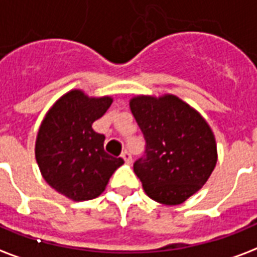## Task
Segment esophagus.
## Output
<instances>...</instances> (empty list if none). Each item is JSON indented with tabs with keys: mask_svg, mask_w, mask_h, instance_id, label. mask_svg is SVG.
Returning a JSON list of instances; mask_svg holds the SVG:
<instances>
[{
	"mask_svg": "<svg viewBox=\"0 0 257 257\" xmlns=\"http://www.w3.org/2000/svg\"><path fill=\"white\" fill-rule=\"evenodd\" d=\"M121 158L125 160V163L126 164L132 163V156H131V154H129L128 151H124V152H122V155H121Z\"/></svg>",
	"mask_w": 257,
	"mask_h": 257,
	"instance_id": "34e87169",
	"label": "esophagus"
}]
</instances>
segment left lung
<instances>
[{
	"instance_id": "8db88e82",
	"label": "left lung",
	"mask_w": 257,
	"mask_h": 257,
	"mask_svg": "<svg viewBox=\"0 0 257 257\" xmlns=\"http://www.w3.org/2000/svg\"><path fill=\"white\" fill-rule=\"evenodd\" d=\"M129 107L147 142L146 158L133 164L151 199L175 206L198 193L218 154L210 125L174 94L135 95Z\"/></svg>"
}]
</instances>
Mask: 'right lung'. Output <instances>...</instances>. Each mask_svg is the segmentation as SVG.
<instances>
[{
    "instance_id": "right-lung-1",
    "label": "right lung",
    "mask_w": 257,
    "mask_h": 257,
    "mask_svg": "<svg viewBox=\"0 0 257 257\" xmlns=\"http://www.w3.org/2000/svg\"><path fill=\"white\" fill-rule=\"evenodd\" d=\"M110 95L90 97L72 89L59 97L39 126L35 156L44 181L66 198L82 202L99 197L124 164L103 150L105 136L91 125L110 107Z\"/></svg>"
}]
</instances>
